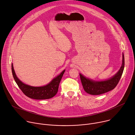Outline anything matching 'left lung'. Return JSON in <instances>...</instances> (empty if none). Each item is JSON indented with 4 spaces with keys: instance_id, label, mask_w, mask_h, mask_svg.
I'll use <instances>...</instances> for the list:
<instances>
[{
    "instance_id": "obj_1",
    "label": "left lung",
    "mask_w": 135,
    "mask_h": 135,
    "mask_svg": "<svg viewBox=\"0 0 135 135\" xmlns=\"http://www.w3.org/2000/svg\"><path fill=\"white\" fill-rule=\"evenodd\" d=\"M122 64L117 73L110 79L102 81H95L85 78L80 74L81 81L84 91L92 95H99L114 89L118 84L124 67V56L122 54Z\"/></svg>"
}]
</instances>
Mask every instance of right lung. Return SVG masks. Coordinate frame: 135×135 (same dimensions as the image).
<instances>
[{
  "label": "right lung",
  "mask_w": 135,
  "mask_h": 135,
  "mask_svg": "<svg viewBox=\"0 0 135 135\" xmlns=\"http://www.w3.org/2000/svg\"><path fill=\"white\" fill-rule=\"evenodd\" d=\"M12 71L15 82L26 96L32 99L42 100L51 98L57 93L60 81L65 70H64L60 75L54 78L48 84L38 87L26 84L19 80L15 73L13 64H12Z\"/></svg>",
  "instance_id": "1"
}]
</instances>
